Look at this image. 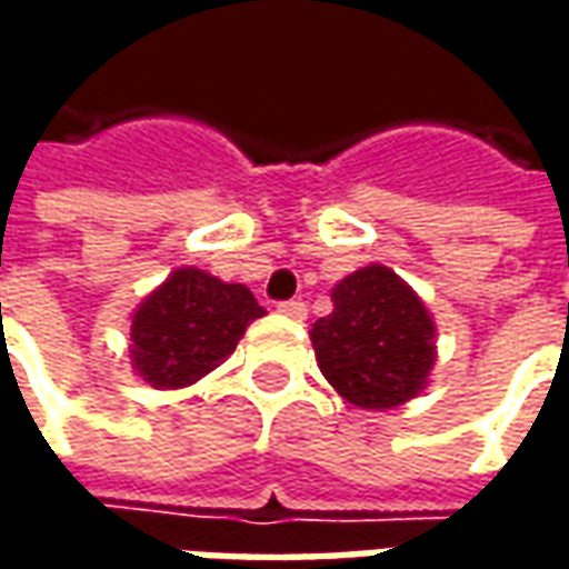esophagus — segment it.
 I'll list each match as a JSON object with an SVG mask.
<instances>
[{
  "instance_id": "1",
  "label": "esophagus",
  "mask_w": 569,
  "mask_h": 569,
  "mask_svg": "<svg viewBox=\"0 0 569 569\" xmlns=\"http://www.w3.org/2000/svg\"><path fill=\"white\" fill-rule=\"evenodd\" d=\"M277 310L283 313V317H292V320H305L308 317V305L301 301V298H289V301H280Z\"/></svg>"
}]
</instances>
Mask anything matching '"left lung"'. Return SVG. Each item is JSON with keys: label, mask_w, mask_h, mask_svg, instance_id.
I'll list each match as a JSON object with an SVG mask.
<instances>
[{"label": "left lung", "mask_w": 569, "mask_h": 569, "mask_svg": "<svg viewBox=\"0 0 569 569\" xmlns=\"http://www.w3.org/2000/svg\"><path fill=\"white\" fill-rule=\"evenodd\" d=\"M332 301V313L310 329L322 378L371 411L415 399L436 362V326L415 289L369 264L335 286Z\"/></svg>", "instance_id": "obj_1"}]
</instances>
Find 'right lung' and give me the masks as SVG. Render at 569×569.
Segmentation results:
<instances>
[{"instance_id": "add662e5", "label": "right lung", "mask_w": 569, "mask_h": 569, "mask_svg": "<svg viewBox=\"0 0 569 569\" xmlns=\"http://www.w3.org/2000/svg\"><path fill=\"white\" fill-rule=\"evenodd\" d=\"M264 308L247 286L179 268L133 313L130 357L154 390H179L210 375Z\"/></svg>"}]
</instances>
